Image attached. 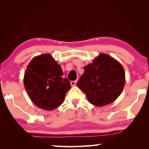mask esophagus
Returning a JSON list of instances; mask_svg holds the SVG:
<instances>
[{
	"label": "esophagus",
	"instance_id": "obj_1",
	"mask_svg": "<svg viewBox=\"0 0 149 149\" xmlns=\"http://www.w3.org/2000/svg\"><path fill=\"white\" fill-rule=\"evenodd\" d=\"M77 82V80H75V81H71V83H70V84H71L72 86H75V85H76Z\"/></svg>",
	"mask_w": 149,
	"mask_h": 149
}]
</instances>
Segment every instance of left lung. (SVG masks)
I'll list each match as a JSON object with an SVG mask.
<instances>
[{"mask_svg": "<svg viewBox=\"0 0 149 149\" xmlns=\"http://www.w3.org/2000/svg\"><path fill=\"white\" fill-rule=\"evenodd\" d=\"M84 70L77 85L91 104L99 107L109 104L122 93L125 82L124 69L110 55L100 53Z\"/></svg>", "mask_w": 149, "mask_h": 149, "instance_id": "left-lung-1", "label": "left lung"}]
</instances>
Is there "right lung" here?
<instances>
[{"instance_id": "add662e5", "label": "right lung", "mask_w": 149, "mask_h": 149, "mask_svg": "<svg viewBox=\"0 0 149 149\" xmlns=\"http://www.w3.org/2000/svg\"><path fill=\"white\" fill-rule=\"evenodd\" d=\"M62 68L50 54L35 56L25 71L24 84L31 101L45 110H53L64 102L71 89L70 81L63 79Z\"/></svg>"}]
</instances>
